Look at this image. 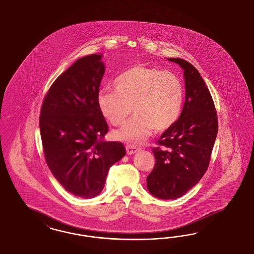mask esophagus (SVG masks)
Masks as SVG:
<instances>
[{
	"label": "esophagus",
	"instance_id": "esophagus-1",
	"mask_svg": "<svg viewBox=\"0 0 254 254\" xmlns=\"http://www.w3.org/2000/svg\"><path fill=\"white\" fill-rule=\"evenodd\" d=\"M126 149H127V153L128 154H135V153H137L138 151H139V148L137 146H134V145H127Z\"/></svg>",
	"mask_w": 254,
	"mask_h": 254
}]
</instances>
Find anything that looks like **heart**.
<instances>
[{
    "label": "heart",
    "instance_id": "obj_1",
    "mask_svg": "<svg viewBox=\"0 0 254 254\" xmlns=\"http://www.w3.org/2000/svg\"><path fill=\"white\" fill-rule=\"evenodd\" d=\"M184 102V86L169 70L136 64L116 77L114 90H101L98 105L101 115L113 126H121L115 138L136 144L155 130L168 129L177 121Z\"/></svg>",
    "mask_w": 254,
    "mask_h": 254
}]
</instances>
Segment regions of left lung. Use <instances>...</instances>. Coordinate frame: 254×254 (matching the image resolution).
I'll return each mask as SVG.
<instances>
[{"label":"left lung","mask_w":254,"mask_h":254,"mask_svg":"<svg viewBox=\"0 0 254 254\" xmlns=\"http://www.w3.org/2000/svg\"><path fill=\"white\" fill-rule=\"evenodd\" d=\"M168 60L185 70V102L179 119L152 148L155 165L147 177V188L158 198L175 199L206 173L218 133V118L199 71L185 60Z\"/></svg>","instance_id":"1"}]
</instances>
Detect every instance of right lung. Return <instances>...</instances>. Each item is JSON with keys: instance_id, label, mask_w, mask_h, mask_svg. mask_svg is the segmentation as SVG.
Instances as JSON below:
<instances>
[{"instance_id": "obj_1", "label": "right lung", "mask_w": 254, "mask_h": 254, "mask_svg": "<svg viewBox=\"0 0 254 254\" xmlns=\"http://www.w3.org/2000/svg\"><path fill=\"white\" fill-rule=\"evenodd\" d=\"M101 55L77 60L46 93L39 119L46 164L65 190L98 195L110 168L126 154L122 142L106 141L109 127L98 105L104 74Z\"/></svg>"}]
</instances>
